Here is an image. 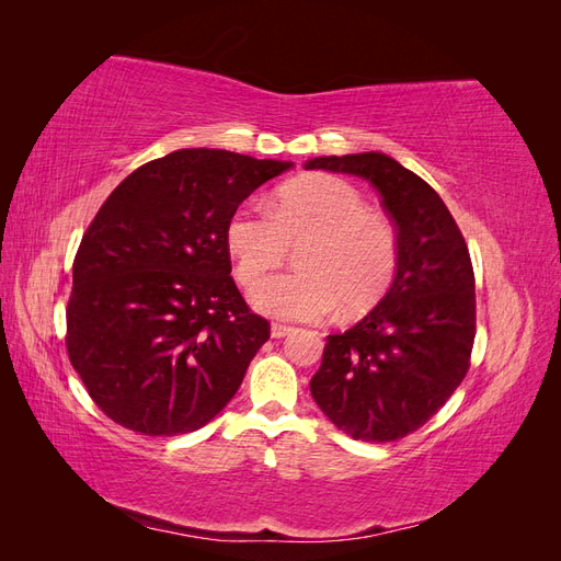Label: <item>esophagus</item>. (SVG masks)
Wrapping results in <instances>:
<instances>
[{"instance_id": "1", "label": "esophagus", "mask_w": 561, "mask_h": 561, "mask_svg": "<svg viewBox=\"0 0 561 561\" xmlns=\"http://www.w3.org/2000/svg\"><path fill=\"white\" fill-rule=\"evenodd\" d=\"M290 332H293L290 325H280V322H274V325H271V336H274V339H283Z\"/></svg>"}]
</instances>
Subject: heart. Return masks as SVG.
Listing matches in <instances>:
<instances>
[{
  "instance_id": "heart-1",
  "label": "heart",
  "mask_w": 561,
  "mask_h": 561,
  "mask_svg": "<svg viewBox=\"0 0 561 561\" xmlns=\"http://www.w3.org/2000/svg\"><path fill=\"white\" fill-rule=\"evenodd\" d=\"M297 271L260 280L250 304L271 318L318 320L336 307L344 316L367 311L396 274L398 239L386 217L367 210L358 186L316 175L280 186L268 208L241 203L225 227L236 278L243 285L278 266L290 243Z\"/></svg>"
}]
</instances>
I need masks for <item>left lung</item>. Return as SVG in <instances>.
I'll return each mask as SVG.
<instances>
[{"label":"left lung","instance_id":"1","mask_svg":"<svg viewBox=\"0 0 561 561\" xmlns=\"http://www.w3.org/2000/svg\"><path fill=\"white\" fill-rule=\"evenodd\" d=\"M304 168L367 180L398 239L393 283L351 330L328 334L311 396L353 439H400L421 428L468 371L474 342L468 245L445 201L393 157H316Z\"/></svg>","mask_w":561,"mask_h":561}]
</instances>
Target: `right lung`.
<instances>
[{"instance_id": "1", "label": "right lung", "mask_w": 561, "mask_h": 561, "mask_svg": "<svg viewBox=\"0 0 561 561\" xmlns=\"http://www.w3.org/2000/svg\"><path fill=\"white\" fill-rule=\"evenodd\" d=\"M293 165L178 149L133 171L98 210L72 266L67 353L118 426L184 435L236 396L268 322L229 276L225 227Z\"/></svg>"}]
</instances>
